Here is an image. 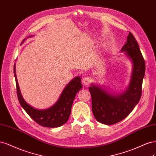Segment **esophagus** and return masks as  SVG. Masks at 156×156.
Segmentation results:
<instances>
[{"instance_id": "obj_1", "label": "esophagus", "mask_w": 156, "mask_h": 156, "mask_svg": "<svg viewBox=\"0 0 156 156\" xmlns=\"http://www.w3.org/2000/svg\"><path fill=\"white\" fill-rule=\"evenodd\" d=\"M91 79L89 77H85L82 79V83L84 85H87L89 84L90 82H91Z\"/></svg>"}]
</instances>
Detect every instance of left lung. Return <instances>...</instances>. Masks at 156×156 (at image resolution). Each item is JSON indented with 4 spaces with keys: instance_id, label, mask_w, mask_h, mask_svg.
I'll use <instances>...</instances> for the list:
<instances>
[{
    "instance_id": "obj_1",
    "label": "left lung",
    "mask_w": 156,
    "mask_h": 156,
    "mask_svg": "<svg viewBox=\"0 0 156 156\" xmlns=\"http://www.w3.org/2000/svg\"><path fill=\"white\" fill-rule=\"evenodd\" d=\"M133 67L131 78L127 89L122 93H114L109 88L91 84L92 111L99 122L111 125L125 119L139 102L142 93L143 80L145 74V63L139 44L132 33L121 48Z\"/></svg>"
}]
</instances>
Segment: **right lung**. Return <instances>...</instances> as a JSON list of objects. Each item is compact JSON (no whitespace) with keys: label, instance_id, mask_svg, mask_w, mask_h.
<instances>
[{"label":"right lung","instance_id":"add662e5","mask_svg":"<svg viewBox=\"0 0 156 156\" xmlns=\"http://www.w3.org/2000/svg\"><path fill=\"white\" fill-rule=\"evenodd\" d=\"M32 36H29L30 37ZM24 39L22 43L25 41ZM14 76L16 78L17 94L20 104L30 117L37 124L44 127L57 128L66 123L71 112L72 105L76 93L82 88L81 78L75 77L64 88L58 101L52 106L45 109L34 108L28 104L23 98L17 82L16 73V65H14Z\"/></svg>","mask_w":156,"mask_h":156}]
</instances>
